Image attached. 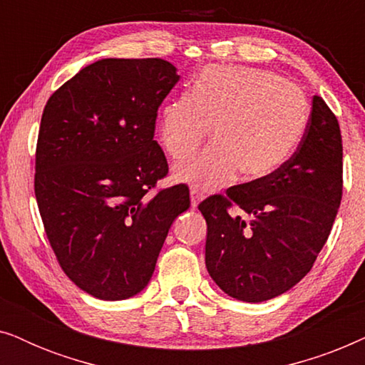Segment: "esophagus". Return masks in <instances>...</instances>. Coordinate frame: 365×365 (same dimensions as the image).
<instances>
[{"instance_id": "34e87169", "label": "esophagus", "mask_w": 365, "mask_h": 365, "mask_svg": "<svg viewBox=\"0 0 365 365\" xmlns=\"http://www.w3.org/2000/svg\"><path fill=\"white\" fill-rule=\"evenodd\" d=\"M202 197H204V196H202L201 192L197 191L196 187H191V206H192V207H197V204L202 201Z\"/></svg>"}]
</instances>
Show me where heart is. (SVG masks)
Here are the masks:
<instances>
[{"label": "heart", "instance_id": "b5f03b06", "mask_svg": "<svg viewBox=\"0 0 365 365\" xmlns=\"http://www.w3.org/2000/svg\"><path fill=\"white\" fill-rule=\"evenodd\" d=\"M309 118L306 94L277 74L247 66L211 64L191 91L163 104L158 134L173 159L192 153L212 124V144L173 169L179 182L219 189L242 173L261 179L287 161Z\"/></svg>", "mask_w": 365, "mask_h": 365}]
</instances>
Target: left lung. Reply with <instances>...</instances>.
<instances>
[{"mask_svg": "<svg viewBox=\"0 0 365 365\" xmlns=\"http://www.w3.org/2000/svg\"><path fill=\"white\" fill-rule=\"evenodd\" d=\"M341 197V129L324 99L314 96L301 144L281 168L199 204L207 222L209 276L244 302L287 292L311 271Z\"/></svg>", "mask_w": 365, "mask_h": 365, "instance_id": "1", "label": "left lung"}]
</instances>
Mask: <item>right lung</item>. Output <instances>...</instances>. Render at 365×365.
Returning <instances> with one entry per match:
<instances>
[{
	"label": "right lung",
	"instance_id": "add662e5",
	"mask_svg": "<svg viewBox=\"0 0 365 365\" xmlns=\"http://www.w3.org/2000/svg\"><path fill=\"white\" fill-rule=\"evenodd\" d=\"M179 78L159 58L99 59L44 106L34 194L63 271L93 297L141 292L173 221L191 204L184 184L146 196L168 174L154 128Z\"/></svg>",
	"mask_w": 365,
	"mask_h": 365
}]
</instances>
